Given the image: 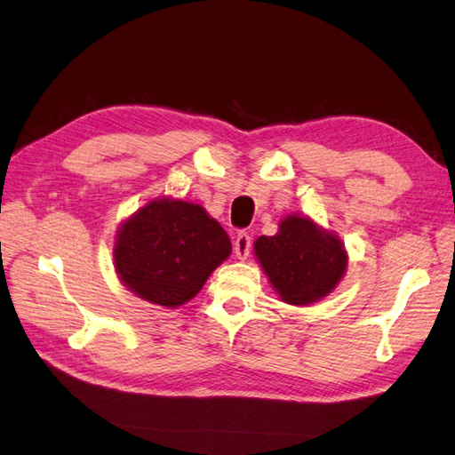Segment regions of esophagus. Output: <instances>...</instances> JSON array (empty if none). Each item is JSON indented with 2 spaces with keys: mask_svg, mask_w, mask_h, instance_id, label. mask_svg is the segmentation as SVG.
<instances>
[{
  "mask_svg": "<svg viewBox=\"0 0 455 455\" xmlns=\"http://www.w3.org/2000/svg\"><path fill=\"white\" fill-rule=\"evenodd\" d=\"M251 250V236L248 232H238V236L235 240V253L238 259H246L250 256Z\"/></svg>",
  "mask_w": 455,
  "mask_h": 455,
  "instance_id": "esophagus-1",
  "label": "esophagus"
}]
</instances>
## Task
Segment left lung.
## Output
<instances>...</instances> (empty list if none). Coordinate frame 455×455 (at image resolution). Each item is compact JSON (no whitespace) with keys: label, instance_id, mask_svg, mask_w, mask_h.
I'll return each instance as SVG.
<instances>
[{"label":"left lung","instance_id":"8db88e82","mask_svg":"<svg viewBox=\"0 0 455 455\" xmlns=\"http://www.w3.org/2000/svg\"><path fill=\"white\" fill-rule=\"evenodd\" d=\"M253 251L279 297L294 306L327 297L347 267L341 240L315 227L308 217L283 219L277 235L259 236Z\"/></svg>","mask_w":455,"mask_h":455}]
</instances>
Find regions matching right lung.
Here are the masks:
<instances>
[{
  "label": "right lung",
  "instance_id": "add662e5",
  "mask_svg": "<svg viewBox=\"0 0 455 455\" xmlns=\"http://www.w3.org/2000/svg\"><path fill=\"white\" fill-rule=\"evenodd\" d=\"M230 238L202 205L156 199L120 227L116 271L137 297L176 308L202 291L230 256Z\"/></svg>",
  "mask_w": 455,
  "mask_h": 455
}]
</instances>
